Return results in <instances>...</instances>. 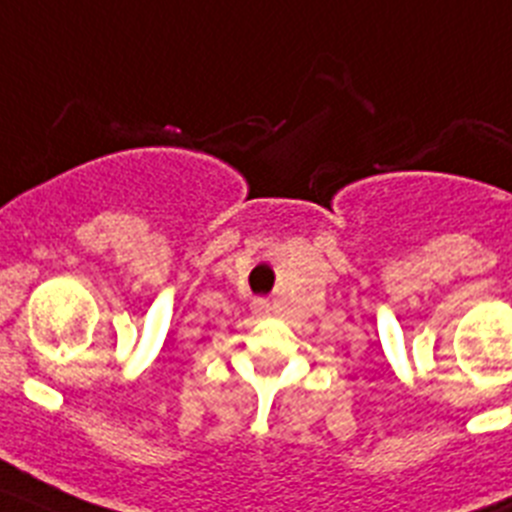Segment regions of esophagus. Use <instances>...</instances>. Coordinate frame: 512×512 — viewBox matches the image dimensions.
Wrapping results in <instances>:
<instances>
[{
  "instance_id": "34e87169",
  "label": "esophagus",
  "mask_w": 512,
  "mask_h": 512,
  "mask_svg": "<svg viewBox=\"0 0 512 512\" xmlns=\"http://www.w3.org/2000/svg\"><path fill=\"white\" fill-rule=\"evenodd\" d=\"M252 308H255V311H265L267 303L262 301V298H257V301H252Z\"/></svg>"
}]
</instances>
